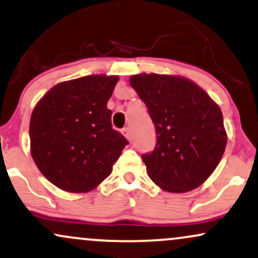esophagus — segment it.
Wrapping results in <instances>:
<instances>
[{"label": "esophagus", "instance_id": "obj_1", "mask_svg": "<svg viewBox=\"0 0 258 258\" xmlns=\"http://www.w3.org/2000/svg\"><path fill=\"white\" fill-rule=\"evenodd\" d=\"M122 134L125 136V138L128 139V140H130V129L129 128H123L122 129Z\"/></svg>", "mask_w": 258, "mask_h": 258}]
</instances>
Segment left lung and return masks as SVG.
Instances as JSON below:
<instances>
[{"instance_id":"left-lung-1","label":"left lung","mask_w":258,"mask_h":258,"mask_svg":"<svg viewBox=\"0 0 258 258\" xmlns=\"http://www.w3.org/2000/svg\"><path fill=\"white\" fill-rule=\"evenodd\" d=\"M130 86L156 128V147L142 154L148 176L171 193L201 186L219 165L227 145L219 105L201 87L178 76L135 75Z\"/></svg>"}]
</instances>
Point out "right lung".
I'll return each instance as SVG.
<instances>
[{"mask_svg":"<svg viewBox=\"0 0 258 258\" xmlns=\"http://www.w3.org/2000/svg\"><path fill=\"white\" fill-rule=\"evenodd\" d=\"M117 76L93 75L56 84L30 119L31 154L39 171L66 192H89L111 174L129 142L112 129L107 108Z\"/></svg>","mask_w":258,"mask_h":258,"instance_id":"obj_1","label":"right lung"}]
</instances>
